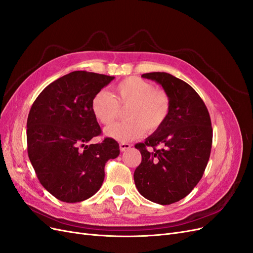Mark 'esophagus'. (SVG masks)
<instances>
[{"instance_id":"1","label":"esophagus","mask_w":253,"mask_h":253,"mask_svg":"<svg viewBox=\"0 0 253 253\" xmlns=\"http://www.w3.org/2000/svg\"><path fill=\"white\" fill-rule=\"evenodd\" d=\"M129 148H131V144H129V143H126V142L119 143V149H120L121 152H125V151L128 150Z\"/></svg>"}]
</instances>
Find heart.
Instances as JSON below:
<instances>
[{
  "mask_svg": "<svg viewBox=\"0 0 253 253\" xmlns=\"http://www.w3.org/2000/svg\"><path fill=\"white\" fill-rule=\"evenodd\" d=\"M116 98L106 90H99L91 99V112L102 125H111L117 119L121 108H127L124 122L105 128V135L126 142L138 138L144 128L154 132L164 125L170 112V98L165 90L138 77H128L115 87Z\"/></svg>",
  "mask_w": 253,
  "mask_h": 253,
  "instance_id": "heart-1",
  "label": "heart"
}]
</instances>
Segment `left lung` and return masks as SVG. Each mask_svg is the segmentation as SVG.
I'll return each mask as SVG.
<instances>
[{
    "instance_id": "8db88e82",
    "label": "left lung",
    "mask_w": 253,
    "mask_h": 253,
    "mask_svg": "<svg viewBox=\"0 0 253 253\" xmlns=\"http://www.w3.org/2000/svg\"><path fill=\"white\" fill-rule=\"evenodd\" d=\"M141 77L163 86L170 98V112L162 126L135 144L142 157L134 172L135 186L147 200L170 205L186 197L203 177L212 147L210 115L185 81L159 72Z\"/></svg>"
}]
</instances>
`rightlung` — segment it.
Listing matches in <instances>:
<instances>
[{
  "mask_svg": "<svg viewBox=\"0 0 253 253\" xmlns=\"http://www.w3.org/2000/svg\"><path fill=\"white\" fill-rule=\"evenodd\" d=\"M76 71L51 82L37 97L27 118V152L41 185L65 203H78L101 188L104 166L119 155L113 138L88 144L101 128L91 99L114 80Z\"/></svg>",
  "mask_w": 253,
  "mask_h": 253,
  "instance_id": "right-lung-1",
  "label": "right lung"
}]
</instances>
